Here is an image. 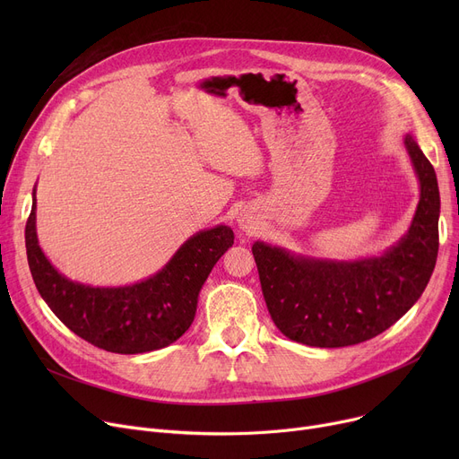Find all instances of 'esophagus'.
<instances>
[{
	"label": "esophagus",
	"instance_id": "34e87169",
	"mask_svg": "<svg viewBox=\"0 0 459 459\" xmlns=\"http://www.w3.org/2000/svg\"><path fill=\"white\" fill-rule=\"evenodd\" d=\"M239 229H244V230H251L253 227H251V221L249 220H246V217H239Z\"/></svg>",
	"mask_w": 459,
	"mask_h": 459
}]
</instances>
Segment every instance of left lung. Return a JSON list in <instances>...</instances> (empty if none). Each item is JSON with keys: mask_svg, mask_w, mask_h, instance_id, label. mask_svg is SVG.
I'll return each mask as SVG.
<instances>
[{"mask_svg": "<svg viewBox=\"0 0 459 459\" xmlns=\"http://www.w3.org/2000/svg\"><path fill=\"white\" fill-rule=\"evenodd\" d=\"M405 149L420 182V199L407 234L381 256L351 262L298 256L255 242L262 294L273 324L290 341L344 348L374 339L422 296L439 251V187L417 141Z\"/></svg>", "mask_w": 459, "mask_h": 459, "instance_id": "1", "label": "left lung"}]
</instances>
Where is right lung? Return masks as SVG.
<instances>
[{
  "label": "right lung",
  "mask_w": 459,
  "mask_h": 459,
  "mask_svg": "<svg viewBox=\"0 0 459 459\" xmlns=\"http://www.w3.org/2000/svg\"><path fill=\"white\" fill-rule=\"evenodd\" d=\"M35 193L26 225L30 270L42 299L83 341L113 353H144L173 344L195 318L199 292L215 262L232 247L227 225L193 234L152 277L130 286H89L61 275L39 246Z\"/></svg>",
  "instance_id": "add662e5"
}]
</instances>
